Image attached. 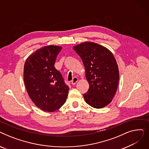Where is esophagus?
Segmentation results:
<instances>
[{
    "label": "esophagus",
    "mask_w": 149,
    "mask_h": 149,
    "mask_svg": "<svg viewBox=\"0 0 149 149\" xmlns=\"http://www.w3.org/2000/svg\"><path fill=\"white\" fill-rule=\"evenodd\" d=\"M78 81H79V79H78V78H77V77H74L73 78V79H72V80L71 81V83H72V84H73V85H74Z\"/></svg>",
    "instance_id": "1"
}]
</instances>
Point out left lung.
<instances>
[{
  "label": "left lung",
  "instance_id": "1",
  "mask_svg": "<svg viewBox=\"0 0 149 149\" xmlns=\"http://www.w3.org/2000/svg\"><path fill=\"white\" fill-rule=\"evenodd\" d=\"M84 64L89 84L84 98L91 106L100 109L110 103L116 92L119 70L112 53L97 43L83 42L74 46Z\"/></svg>",
  "mask_w": 149,
  "mask_h": 149
}]
</instances>
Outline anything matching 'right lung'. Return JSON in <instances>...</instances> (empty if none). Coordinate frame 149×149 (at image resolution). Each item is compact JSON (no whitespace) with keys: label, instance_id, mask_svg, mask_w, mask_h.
Instances as JSON below:
<instances>
[{"label":"right lung","instance_id":"add662e5","mask_svg":"<svg viewBox=\"0 0 149 149\" xmlns=\"http://www.w3.org/2000/svg\"><path fill=\"white\" fill-rule=\"evenodd\" d=\"M62 48L47 46L29 56L23 69V79L28 95L37 107L52 112L60 109L66 100L69 86L61 73L54 67Z\"/></svg>","mask_w":149,"mask_h":149}]
</instances>
